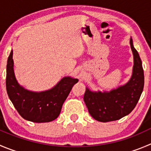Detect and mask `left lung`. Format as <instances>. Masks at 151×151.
<instances>
[{"label": "left lung", "instance_id": "8db88e82", "mask_svg": "<svg viewBox=\"0 0 151 151\" xmlns=\"http://www.w3.org/2000/svg\"><path fill=\"white\" fill-rule=\"evenodd\" d=\"M133 55V73L128 82L110 92H93L86 88L84 101L92 117L101 122L116 121L135 108L144 88V70L141 58L130 40Z\"/></svg>", "mask_w": 151, "mask_h": 151}]
</instances>
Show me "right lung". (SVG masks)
Segmentation results:
<instances>
[{"instance_id":"1","label":"right lung","mask_w":151,"mask_h":151,"mask_svg":"<svg viewBox=\"0 0 151 151\" xmlns=\"http://www.w3.org/2000/svg\"><path fill=\"white\" fill-rule=\"evenodd\" d=\"M13 51H11L6 65L7 94L21 117L36 123L50 122L58 118L61 107L73 85L78 81L71 77L63 78L55 87L42 92L26 90L17 81L14 73Z\"/></svg>"}]
</instances>
